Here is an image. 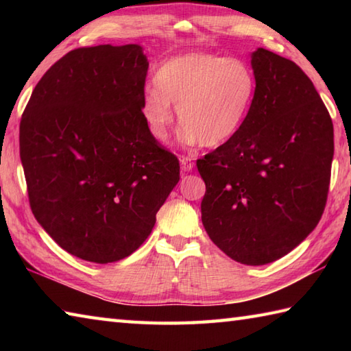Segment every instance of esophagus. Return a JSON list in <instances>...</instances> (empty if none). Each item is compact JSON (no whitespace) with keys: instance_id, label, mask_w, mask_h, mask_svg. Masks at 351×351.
<instances>
[{"instance_id":"obj_1","label":"esophagus","mask_w":351,"mask_h":351,"mask_svg":"<svg viewBox=\"0 0 351 351\" xmlns=\"http://www.w3.org/2000/svg\"><path fill=\"white\" fill-rule=\"evenodd\" d=\"M181 169L184 171H191L193 169H195V161H193V158H190V156H182Z\"/></svg>"}]
</instances>
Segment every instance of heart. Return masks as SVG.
Wrapping results in <instances>:
<instances>
[{
  "mask_svg": "<svg viewBox=\"0 0 351 351\" xmlns=\"http://www.w3.org/2000/svg\"><path fill=\"white\" fill-rule=\"evenodd\" d=\"M141 96L140 116L149 134L166 141L178 108L180 140L206 147L225 145L241 130L252 108L256 80L241 58L191 51L169 58Z\"/></svg>",
  "mask_w": 351,
  "mask_h": 351,
  "instance_id": "heart-1",
  "label": "heart"
}]
</instances>
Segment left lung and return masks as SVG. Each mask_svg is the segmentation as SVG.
Here are the masks:
<instances>
[{"label": "left lung", "mask_w": 351, "mask_h": 351, "mask_svg": "<svg viewBox=\"0 0 351 351\" xmlns=\"http://www.w3.org/2000/svg\"><path fill=\"white\" fill-rule=\"evenodd\" d=\"M256 92L234 138L197 160L200 205L213 243L237 263L264 265L297 247L322 219L330 182L333 123L294 62L252 52Z\"/></svg>", "instance_id": "left-lung-1"}]
</instances>
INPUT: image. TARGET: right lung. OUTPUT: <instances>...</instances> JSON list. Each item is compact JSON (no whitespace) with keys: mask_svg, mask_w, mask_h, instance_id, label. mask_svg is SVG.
<instances>
[{"mask_svg":"<svg viewBox=\"0 0 351 351\" xmlns=\"http://www.w3.org/2000/svg\"><path fill=\"white\" fill-rule=\"evenodd\" d=\"M147 68L137 43L73 49L40 78L21 119L34 217L90 263L136 252L180 181V161L140 116Z\"/></svg>","mask_w":351,"mask_h":351,"instance_id":"right-lung-1","label":"right lung"}]
</instances>
